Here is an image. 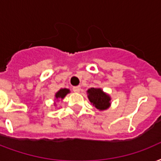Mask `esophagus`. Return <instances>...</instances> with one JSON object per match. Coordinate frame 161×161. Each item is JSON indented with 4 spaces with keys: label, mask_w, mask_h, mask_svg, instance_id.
<instances>
[{
    "label": "esophagus",
    "mask_w": 161,
    "mask_h": 161,
    "mask_svg": "<svg viewBox=\"0 0 161 161\" xmlns=\"http://www.w3.org/2000/svg\"><path fill=\"white\" fill-rule=\"evenodd\" d=\"M80 90H81L80 86H74V87H73V92H75V93H78V92H80Z\"/></svg>",
    "instance_id": "1"
}]
</instances>
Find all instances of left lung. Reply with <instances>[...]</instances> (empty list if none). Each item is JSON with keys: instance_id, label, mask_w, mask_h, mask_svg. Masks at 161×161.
Instances as JSON below:
<instances>
[{"instance_id": "8db88e82", "label": "left lung", "mask_w": 161, "mask_h": 161, "mask_svg": "<svg viewBox=\"0 0 161 161\" xmlns=\"http://www.w3.org/2000/svg\"><path fill=\"white\" fill-rule=\"evenodd\" d=\"M88 99L96 108L99 110L107 109L110 105L109 96L104 93L100 88H91L88 90Z\"/></svg>"}]
</instances>
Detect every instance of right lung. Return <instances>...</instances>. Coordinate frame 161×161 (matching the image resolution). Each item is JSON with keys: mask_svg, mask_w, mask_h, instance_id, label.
Listing matches in <instances>:
<instances>
[{"mask_svg": "<svg viewBox=\"0 0 161 161\" xmlns=\"http://www.w3.org/2000/svg\"><path fill=\"white\" fill-rule=\"evenodd\" d=\"M68 93H69V89H68V88H62V89L58 91V93H56L55 97L58 99V98H63Z\"/></svg>", "mask_w": 161, "mask_h": 161, "instance_id": "obj_1", "label": "right lung"}]
</instances>
